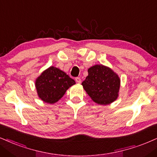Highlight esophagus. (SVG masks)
I'll return each instance as SVG.
<instances>
[{"label": "esophagus", "instance_id": "34e87169", "mask_svg": "<svg viewBox=\"0 0 157 157\" xmlns=\"http://www.w3.org/2000/svg\"><path fill=\"white\" fill-rule=\"evenodd\" d=\"M75 81H76V82H77V83H81V79H80V77H76V78H75Z\"/></svg>", "mask_w": 157, "mask_h": 157}]
</instances>
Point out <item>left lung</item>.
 <instances>
[{
    "mask_svg": "<svg viewBox=\"0 0 157 157\" xmlns=\"http://www.w3.org/2000/svg\"><path fill=\"white\" fill-rule=\"evenodd\" d=\"M88 75L82 82L83 88L94 102L109 104L117 98L120 79L112 69L96 64L88 69Z\"/></svg>",
    "mask_w": 157,
    "mask_h": 157,
    "instance_id": "1",
    "label": "left lung"
}]
</instances>
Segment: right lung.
Listing matches in <instances>:
<instances>
[{
  "instance_id": "1",
  "label": "right lung",
  "mask_w": 157,
  "mask_h": 157,
  "mask_svg": "<svg viewBox=\"0 0 157 157\" xmlns=\"http://www.w3.org/2000/svg\"><path fill=\"white\" fill-rule=\"evenodd\" d=\"M75 81L56 67H50L42 72L35 81L39 98L48 104L57 102Z\"/></svg>"
}]
</instances>
